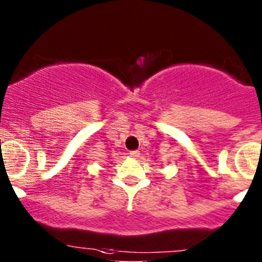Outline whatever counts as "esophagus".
Returning <instances> with one entry per match:
<instances>
[{"label": "esophagus", "mask_w": 262, "mask_h": 262, "mask_svg": "<svg viewBox=\"0 0 262 262\" xmlns=\"http://www.w3.org/2000/svg\"><path fill=\"white\" fill-rule=\"evenodd\" d=\"M129 155H130V157L137 158V157H139V155H141V153H139V150H130V152H129Z\"/></svg>", "instance_id": "1"}]
</instances>
